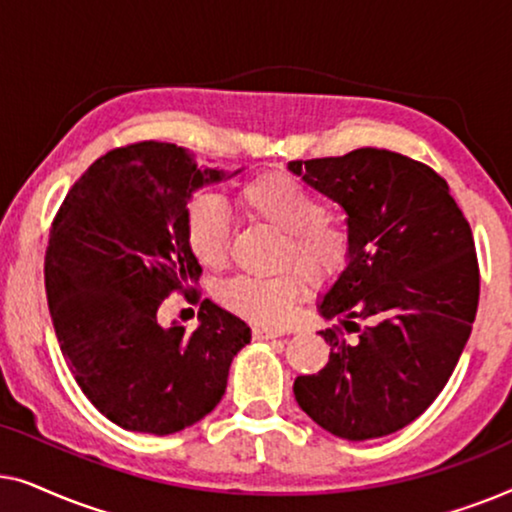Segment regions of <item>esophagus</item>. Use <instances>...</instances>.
Wrapping results in <instances>:
<instances>
[{
	"label": "esophagus",
	"mask_w": 512,
	"mask_h": 512,
	"mask_svg": "<svg viewBox=\"0 0 512 512\" xmlns=\"http://www.w3.org/2000/svg\"><path fill=\"white\" fill-rule=\"evenodd\" d=\"M254 338L256 340H275V338H279V331H272V328H263V326H254Z\"/></svg>",
	"instance_id": "1"
}]
</instances>
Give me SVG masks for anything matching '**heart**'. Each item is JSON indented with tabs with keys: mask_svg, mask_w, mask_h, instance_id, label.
<instances>
[{
	"mask_svg": "<svg viewBox=\"0 0 512 512\" xmlns=\"http://www.w3.org/2000/svg\"><path fill=\"white\" fill-rule=\"evenodd\" d=\"M244 212L282 230L279 263H293L314 286L331 284L349 263L347 230L326 219L324 202L289 174H261L237 193ZM186 242L193 256L209 268L226 263L230 216L216 195H200L186 209ZM303 279L296 270L272 277L237 275L219 286V300L228 310L263 326H284L291 319Z\"/></svg>",
	"mask_w": 512,
	"mask_h": 512,
	"instance_id": "1",
	"label": "heart"
}]
</instances>
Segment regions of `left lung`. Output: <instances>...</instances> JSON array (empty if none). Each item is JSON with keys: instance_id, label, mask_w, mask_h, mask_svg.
Returning a JSON list of instances; mask_svg holds the SVG:
<instances>
[{"instance_id": "obj_1", "label": "left lung", "mask_w": 512, "mask_h": 512, "mask_svg": "<svg viewBox=\"0 0 512 512\" xmlns=\"http://www.w3.org/2000/svg\"><path fill=\"white\" fill-rule=\"evenodd\" d=\"M289 172L345 209L352 244L317 305L340 324L321 331L328 363L296 377L293 394L333 436H389L436 401L471 335L480 298L471 226L447 181L401 153L368 146L293 160Z\"/></svg>"}]
</instances>
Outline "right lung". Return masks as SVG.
Masks as SVG:
<instances>
[{"label": "right lung", "mask_w": 512, "mask_h": 512, "mask_svg": "<svg viewBox=\"0 0 512 512\" xmlns=\"http://www.w3.org/2000/svg\"><path fill=\"white\" fill-rule=\"evenodd\" d=\"M237 172L198 167L177 144H130L97 158L55 214L44 265L55 335L83 394L121 429L170 436L200 422L249 345L251 328L212 300L191 333L158 321L160 303L202 272L188 200Z\"/></svg>", "instance_id": "right-lung-1"}]
</instances>
